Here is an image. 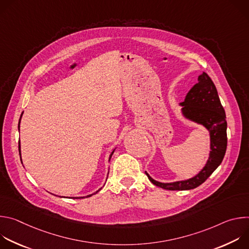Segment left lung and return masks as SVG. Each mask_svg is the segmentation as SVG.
Instances as JSON below:
<instances>
[{
	"label": "left lung",
	"mask_w": 249,
	"mask_h": 249,
	"mask_svg": "<svg viewBox=\"0 0 249 249\" xmlns=\"http://www.w3.org/2000/svg\"><path fill=\"white\" fill-rule=\"evenodd\" d=\"M180 105L185 118L203 125L210 132L211 151L203 169L187 180L161 183L153 179L145 171L153 184L166 190H190L198 187L222 163L227 151L228 138L225 109L214 83L205 72L198 77V83L188 91Z\"/></svg>",
	"instance_id": "left-lung-1"
}]
</instances>
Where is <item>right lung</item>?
<instances>
[{
	"mask_svg": "<svg viewBox=\"0 0 249 249\" xmlns=\"http://www.w3.org/2000/svg\"><path fill=\"white\" fill-rule=\"evenodd\" d=\"M21 115H22V113H21ZM20 117H21V116H20ZM19 122H20V119H19ZM18 130H19V124H18ZM114 151H115V150H113V151H112V153H111V154H110V157H109V160H110V159H111V157H112V155H113V153H114ZM18 152H19V156H20V144H19V145H18ZM100 189H101V188H100ZM100 189H99V190H100ZM99 190H97V191H96V192H95V193H97V192H98V191H99ZM95 193H93V194H95ZM93 194H90V195H88V196H86V197H90V196H91V195H93ZM81 198H85V197H75V198H74V199H81Z\"/></svg>",
	"mask_w": 249,
	"mask_h": 249,
	"instance_id": "1",
	"label": "right lung"
}]
</instances>
